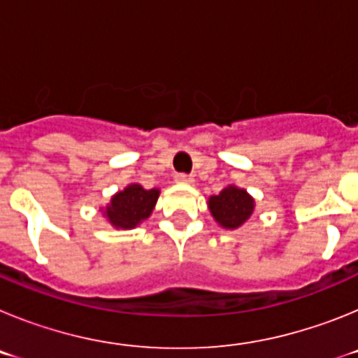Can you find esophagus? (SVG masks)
Instances as JSON below:
<instances>
[{
  "mask_svg": "<svg viewBox=\"0 0 358 358\" xmlns=\"http://www.w3.org/2000/svg\"><path fill=\"white\" fill-rule=\"evenodd\" d=\"M194 181V176H188V173H176V182H179V185H192Z\"/></svg>",
  "mask_w": 358,
  "mask_h": 358,
  "instance_id": "1",
  "label": "esophagus"
}]
</instances>
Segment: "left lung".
<instances>
[{"label": "left lung", "instance_id": "8db88e82", "mask_svg": "<svg viewBox=\"0 0 358 358\" xmlns=\"http://www.w3.org/2000/svg\"><path fill=\"white\" fill-rule=\"evenodd\" d=\"M208 208L218 226L226 229H236L243 222H248V218L255 211V199L245 189L231 185L218 195H211Z\"/></svg>", "mask_w": 358, "mask_h": 358}]
</instances>
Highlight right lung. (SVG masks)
<instances>
[{
	"label": "right lung",
	"instance_id": "obj_1",
	"mask_svg": "<svg viewBox=\"0 0 358 358\" xmlns=\"http://www.w3.org/2000/svg\"><path fill=\"white\" fill-rule=\"evenodd\" d=\"M159 189H145L141 185H129L127 188L110 197L103 215L118 229H132L150 217L156 206Z\"/></svg>",
	"mask_w": 358,
	"mask_h": 358
}]
</instances>
